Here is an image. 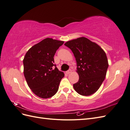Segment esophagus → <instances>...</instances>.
Masks as SVG:
<instances>
[{
	"label": "esophagus",
	"instance_id": "1",
	"mask_svg": "<svg viewBox=\"0 0 130 130\" xmlns=\"http://www.w3.org/2000/svg\"><path fill=\"white\" fill-rule=\"evenodd\" d=\"M72 72V70L71 69H69V70H68V71L66 72V73L67 74H70V73H71Z\"/></svg>",
	"mask_w": 130,
	"mask_h": 130
}]
</instances>
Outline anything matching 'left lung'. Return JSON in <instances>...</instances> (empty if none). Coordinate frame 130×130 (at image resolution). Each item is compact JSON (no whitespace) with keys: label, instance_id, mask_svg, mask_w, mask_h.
Masks as SVG:
<instances>
[{"label":"left lung","instance_id":"left-lung-1","mask_svg":"<svg viewBox=\"0 0 130 130\" xmlns=\"http://www.w3.org/2000/svg\"><path fill=\"white\" fill-rule=\"evenodd\" d=\"M64 45L71 49L76 62L79 79L73 85L75 90L81 95H92L99 89L106 75L108 62L105 52L84 37L69 41Z\"/></svg>","mask_w":130,"mask_h":130}]
</instances>
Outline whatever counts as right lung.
Listing matches in <instances>:
<instances>
[{"label": "right lung", "instance_id": "right-lung-1", "mask_svg": "<svg viewBox=\"0 0 130 130\" xmlns=\"http://www.w3.org/2000/svg\"><path fill=\"white\" fill-rule=\"evenodd\" d=\"M64 41L46 38L33 45L23 59L24 75L32 92L43 99L55 94L64 74L55 67L54 56Z\"/></svg>", "mask_w": 130, "mask_h": 130}]
</instances>
